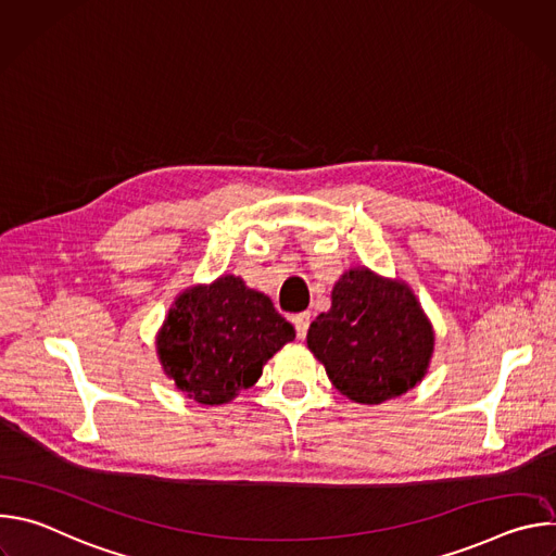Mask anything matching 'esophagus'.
<instances>
[{
	"label": "esophagus",
	"mask_w": 556,
	"mask_h": 556,
	"mask_svg": "<svg viewBox=\"0 0 556 556\" xmlns=\"http://www.w3.org/2000/svg\"><path fill=\"white\" fill-rule=\"evenodd\" d=\"M292 324H294L296 337H299V339H305L307 328H309V312H301V314L292 316Z\"/></svg>",
	"instance_id": "obj_1"
}]
</instances>
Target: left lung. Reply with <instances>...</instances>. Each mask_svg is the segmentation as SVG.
<instances>
[{"label":"left lung","mask_w":556,"mask_h":556,"mask_svg":"<svg viewBox=\"0 0 556 556\" xmlns=\"http://www.w3.org/2000/svg\"><path fill=\"white\" fill-rule=\"evenodd\" d=\"M307 348L350 401L380 405L422 380L433 330L405 283L354 268L334 286L332 307L312 321Z\"/></svg>","instance_id":"8db88e82"}]
</instances>
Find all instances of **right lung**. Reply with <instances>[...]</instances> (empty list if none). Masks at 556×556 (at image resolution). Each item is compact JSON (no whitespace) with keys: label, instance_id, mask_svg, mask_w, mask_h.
Here are the masks:
<instances>
[{"label":"right lung","instance_id":"add662e5","mask_svg":"<svg viewBox=\"0 0 556 556\" xmlns=\"http://www.w3.org/2000/svg\"><path fill=\"white\" fill-rule=\"evenodd\" d=\"M292 339L294 328L273 301L228 275L176 299L157 334V354L189 399L222 405L253 387L264 363Z\"/></svg>","mask_w":556,"mask_h":556}]
</instances>
